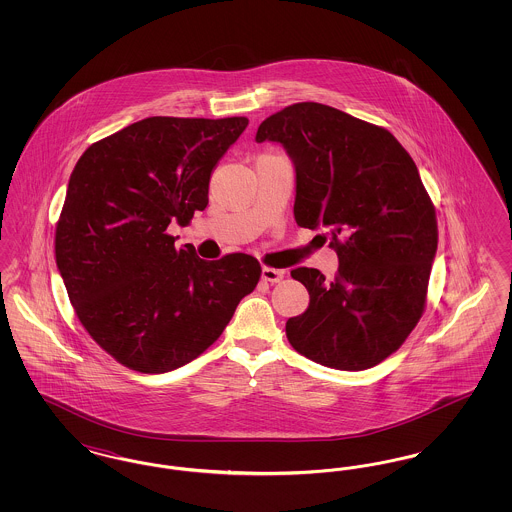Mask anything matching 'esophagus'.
Wrapping results in <instances>:
<instances>
[{
  "instance_id": "1",
  "label": "esophagus",
  "mask_w": 512,
  "mask_h": 512,
  "mask_svg": "<svg viewBox=\"0 0 512 512\" xmlns=\"http://www.w3.org/2000/svg\"><path fill=\"white\" fill-rule=\"evenodd\" d=\"M284 276H286V272H284V270H278V268L263 267V270H261V278H263L265 282H270V284L280 282Z\"/></svg>"
}]
</instances>
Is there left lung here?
<instances>
[{
	"label": "left lung",
	"instance_id": "obj_1",
	"mask_svg": "<svg viewBox=\"0 0 512 512\" xmlns=\"http://www.w3.org/2000/svg\"><path fill=\"white\" fill-rule=\"evenodd\" d=\"M295 169L293 217L338 253L334 280L293 268L309 292L286 322L293 349L318 365L365 370L382 363L422 317L438 224L418 169L386 128L322 103H295L261 122Z\"/></svg>",
	"mask_w": 512,
	"mask_h": 512
}]
</instances>
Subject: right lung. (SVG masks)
Wrapping results in <instances>:
<instances>
[{
    "mask_svg": "<svg viewBox=\"0 0 512 512\" xmlns=\"http://www.w3.org/2000/svg\"><path fill=\"white\" fill-rule=\"evenodd\" d=\"M245 117H149L88 147L55 232V261L76 317L121 365L163 374L219 340L261 265L232 253L203 261L174 247L209 203V180Z\"/></svg>",
    "mask_w": 512,
    "mask_h": 512,
    "instance_id": "right-lung-1",
    "label": "right lung"
}]
</instances>
